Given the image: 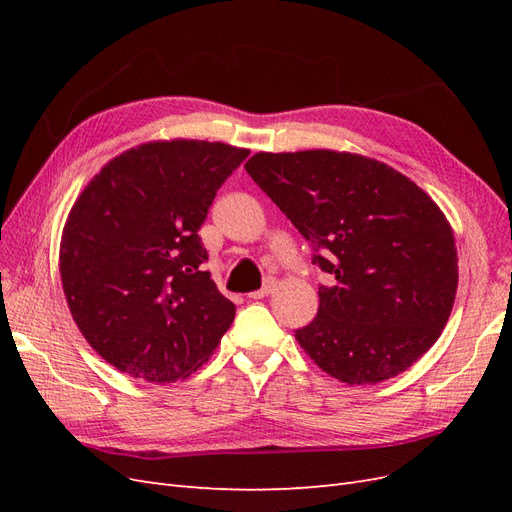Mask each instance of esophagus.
Masks as SVG:
<instances>
[{"instance_id":"esophagus-1","label":"esophagus","mask_w":512,"mask_h":512,"mask_svg":"<svg viewBox=\"0 0 512 512\" xmlns=\"http://www.w3.org/2000/svg\"><path fill=\"white\" fill-rule=\"evenodd\" d=\"M273 290H275V280H273V277H269V280L262 284V288L250 292V299H265V297H269Z\"/></svg>"}]
</instances>
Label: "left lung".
I'll return each mask as SVG.
<instances>
[{"label": "left lung", "mask_w": 512, "mask_h": 512, "mask_svg": "<svg viewBox=\"0 0 512 512\" xmlns=\"http://www.w3.org/2000/svg\"><path fill=\"white\" fill-rule=\"evenodd\" d=\"M245 170L329 273L316 318L294 331L322 371L376 384L438 342L459 273L453 228L429 194L384 162L331 149L260 151Z\"/></svg>", "instance_id": "left-lung-1"}]
</instances>
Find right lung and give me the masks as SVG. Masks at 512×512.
<instances>
[{
	"label": "right lung",
	"mask_w": 512,
	"mask_h": 512,
	"mask_svg": "<svg viewBox=\"0 0 512 512\" xmlns=\"http://www.w3.org/2000/svg\"><path fill=\"white\" fill-rule=\"evenodd\" d=\"M250 151L153 141L102 166L61 232L59 273L76 327L106 363L156 384L209 361L235 320L203 271L198 230Z\"/></svg>",
	"instance_id": "obj_1"
}]
</instances>
